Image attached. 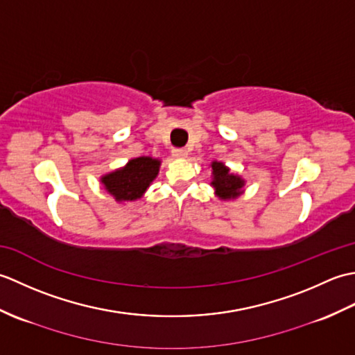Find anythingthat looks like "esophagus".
<instances>
[{"label": "esophagus", "instance_id": "esophagus-1", "mask_svg": "<svg viewBox=\"0 0 355 355\" xmlns=\"http://www.w3.org/2000/svg\"><path fill=\"white\" fill-rule=\"evenodd\" d=\"M172 155L175 158H186L187 157V150L184 148H173L172 149Z\"/></svg>", "mask_w": 355, "mask_h": 355}]
</instances>
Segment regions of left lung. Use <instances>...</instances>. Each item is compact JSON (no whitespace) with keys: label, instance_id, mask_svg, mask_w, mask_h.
Listing matches in <instances>:
<instances>
[{"label":"left lung","instance_id":"1","mask_svg":"<svg viewBox=\"0 0 355 355\" xmlns=\"http://www.w3.org/2000/svg\"><path fill=\"white\" fill-rule=\"evenodd\" d=\"M210 168H212L210 186L214 187L215 195L221 201L236 200L244 193L245 180L238 173H233L229 166H225L223 162L214 160L210 163Z\"/></svg>","mask_w":355,"mask_h":355}]
</instances>
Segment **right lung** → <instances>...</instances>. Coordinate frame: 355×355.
I'll return each mask as SVG.
<instances>
[{
  "label": "right lung",
  "instance_id": "obj_1",
  "mask_svg": "<svg viewBox=\"0 0 355 355\" xmlns=\"http://www.w3.org/2000/svg\"><path fill=\"white\" fill-rule=\"evenodd\" d=\"M160 164V158L149 155L131 158L122 168L103 173L101 183L119 205L137 201L157 178Z\"/></svg>",
  "mask_w": 355,
  "mask_h": 355
}]
</instances>
